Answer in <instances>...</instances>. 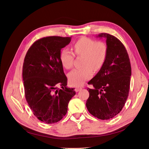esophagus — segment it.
I'll return each mask as SVG.
<instances>
[{"instance_id": "obj_1", "label": "esophagus", "mask_w": 149, "mask_h": 149, "mask_svg": "<svg viewBox=\"0 0 149 149\" xmlns=\"http://www.w3.org/2000/svg\"><path fill=\"white\" fill-rule=\"evenodd\" d=\"M81 89H82V88H81V87H77V88L75 89V92H79V91H80Z\"/></svg>"}]
</instances>
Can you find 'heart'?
<instances>
[{"instance_id": "b5f03b06", "label": "heart", "mask_w": 149, "mask_h": 149, "mask_svg": "<svg viewBox=\"0 0 149 149\" xmlns=\"http://www.w3.org/2000/svg\"><path fill=\"white\" fill-rule=\"evenodd\" d=\"M77 56H84L82 68H75L68 74L69 83L73 86H81L90 79L93 75V69L99 70L104 63L107 54V47L103 42H95L92 38L83 37L78 40L72 46ZM74 54L68 49H62L60 54L61 63L66 69L73 66Z\"/></svg>"}]
</instances>
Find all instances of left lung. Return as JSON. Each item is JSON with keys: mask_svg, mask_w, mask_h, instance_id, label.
<instances>
[{"mask_svg": "<svg viewBox=\"0 0 149 149\" xmlns=\"http://www.w3.org/2000/svg\"><path fill=\"white\" fill-rule=\"evenodd\" d=\"M107 54L104 63L89 84V97L86 107L89 113L100 120H109L118 114L127 99L130 83L131 66L129 55L119 39L107 33Z\"/></svg>", "mask_w": 149, "mask_h": 149, "instance_id": "obj_1", "label": "left lung"}]
</instances>
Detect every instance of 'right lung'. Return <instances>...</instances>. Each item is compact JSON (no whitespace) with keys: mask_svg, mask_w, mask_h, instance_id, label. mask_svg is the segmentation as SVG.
I'll list each match as a JSON object with an SVG mask.
<instances>
[{"mask_svg":"<svg viewBox=\"0 0 149 149\" xmlns=\"http://www.w3.org/2000/svg\"><path fill=\"white\" fill-rule=\"evenodd\" d=\"M70 40L71 37L59 36L38 39L29 48L23 62L25 98L34 115L47 124L63 118L75 95L74 88L66 86L68 79L60 60L61 49Z\"/></svg>","mask_w":149,"mask_h":149,"instance_id":"1","label":"right lung"}]
</instances>
